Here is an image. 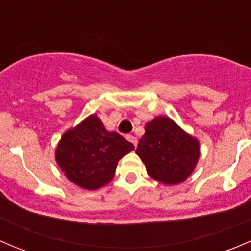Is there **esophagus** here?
Masks as SVG:
<instances>
[{
    "mask_svg": "<svg viewBox=\"0 0 251 251\" xmlns=\"http://www.w3.org/2000/svg\"><path fill=\"white\" fill-rule=\"evenodd\" d=\"M126 140L127 141H130L131 143H133V146H137V138L135 137V136H132V135H126Z\"/></svg>",
    "mask_w": 251,
    "mask_h": 251,
    "instance_id": "34e87169",
    "label": "esophagus"
}]
</instances>
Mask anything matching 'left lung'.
Masks as SVG:
<instances>
[{"instance_id":"left-lung-1","label":"left lung","mask_w":251,"mask_h":251,"mask_svg":"<svg viewBox=\"0 0 251 251\" xmlns=\"http://www.w3.org/2000/svg\"><path fill=\"white\" fill-rule=\"evenodd\" d=\"M144 130L136 153L149 176L170 186L186 181L198 163L199 141L168 116H156Z\"/></svg>"}]
</instances>
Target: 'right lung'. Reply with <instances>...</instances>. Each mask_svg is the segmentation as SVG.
I'll list each match as a JSON object with an SVG mask.
<instances>
[{"mask_svg": "<svg viewBox=\"0 0 251 251\" xmlns=\"http://www.w3.org/2000/svg\"><path fill=\"white\" fill-rule=\"evenodd\" d=\"M135 149L118 132H109L93 114L68 130L55 149V160L73 183L98 189L109 183L118 161Z\"/></svg>", "mask_w": 251, "mask_h": 251, "instance_id": "1", "label": "right lung"}]
</instances>
